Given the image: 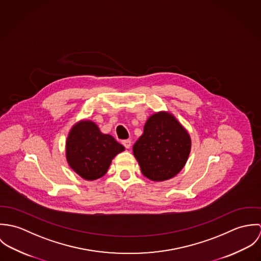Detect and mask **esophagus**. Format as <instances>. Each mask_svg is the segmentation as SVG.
Segmentation results:
<instances>
[{
  "label": "esophagus",
  "mask_w": 261,
  "mask_h": 261,
  "mask_svg": "<svg viewBox=\"0 0 261 261\" xmlns=\"http://www.w3.org/2000/svg\"><path fill=\"white\" fill-rule=\"evenodd\" d=\"M122 145L125 147V149H129L132 146V142L130 140H125V141H122Z\"/></svg>",
  "instance_id": "1"
}]
</instances>
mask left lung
<instances>
[{
  "label": "left lung",
  "instance_id": "8db88e82",
  "mask_svg": "<svg viewBox=\"0 0 261 261\" xmlns=\"http://www.w3.org/2000/svg\"><path fill=\"white\" fill-rule=\"evenodd\" d=\"M191 137L171 112L152 113L144 126V134L133 147L141 171L154 182L174 178L186 165L191 151Z\"/></svg>",
  "mask_w": 261,
  "mask_h": 261
}]
</instances>
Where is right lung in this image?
Wrapping results in <instances>:
<instances>
[{"mask_svg": "<svg viewBox=\"0 0 261 261\" xmlns=\"http://www.w3.org/2000/svg\"><path fill=\"white\" fill-rule=\"evenodd\" d=\"M124 150L111 135L102 134L89 119L77 121L69 130L65 154L69 167L82 179L93 181L105 176L113 158Z\"/></svg>", "mask_w": 261, "mask_h": 261, "instance_id": "add662e5", "label": "right lung"}]
</instances>
